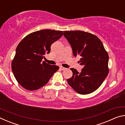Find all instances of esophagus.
Masks as SVG:
<instances>
[{
  "mask_svg": "<svg viewBox=\"0 0 125 125\" xmlns=\"http://www.w3.org/2000/svg\"><path fill=\"white\" fill-rule=\"evenodd\" d=\"M60 69L61 70H62V71H64V70H65V68H64V67H62V66H61L60 67Z\"/></svg>",
  "mask_w": 125,
  "mask_h": 125,
  "instance_id": "34e87169",
  "label": "esophagus"
}]
</instances>
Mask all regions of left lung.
<instances>
[{
	"mask_svg": "<svg viewBox=\"0 0 125 125\" xmlns=\"http://www.w3.org/2000/svg\"><path fill=\"white\" fill-rule=\"evenodd\" d=\"M63 35L72 47L74 56H80L81 72L71 68L73 75L67 82L76 92L85 95L94 92L109 73V55L96 36L83 31H65Z\"/></svg>",
	"mask_w": 125,
	"mask_h": 125,
	"instance_id": "8db88e82",
	"label": "left lung"
}]
</instances>
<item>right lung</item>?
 <instances>
[{"instance_id": "1", "label": "right lung", "mask_w": 125, "mask_h": 125, "mask_svg": "<svg viewBox=\"0 0 125 125\" xmlns=\"http://www.w3.org/2000/svg\"><path fill=\"white\" fill-rule=\"evenodd\" d=\"M62 31L41 30L30 33L17 46L11 62L14 77L20 85L28 90H35L47 84L59 67L42 60L50 53L51 46L62 37Z\"/></svg>"}]
</instances>
